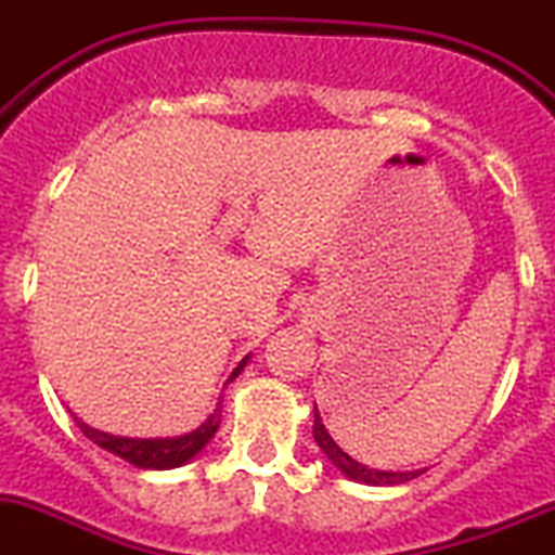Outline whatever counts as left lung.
Returning <instances> with one entry per match:
<instances>
[{
  "mask_svg": "<svg viewBox=\"0 0 555 555\" xmlns=\"http://www.w3.org/2000/svg\"><path fill=\"white\" fill-rule=\"evenodd\" d=\"M312 436H315V444L324 450V455L330 457L332 464L344 472L346 478L358 480V483H365V486H399V483H408V480H413V478H418V475H422V469L385 472V469H371V466L354 461L349 452H344L340 447L335 444V438L330 436V430H326L324 422H321V413H318V408H315V418H312Z\"/></svg>",
  "mask_w": 555,
  "mask_h": 555,
  "instance_id": "8db88e82",
  "label": "left lung"
}]
</instances>
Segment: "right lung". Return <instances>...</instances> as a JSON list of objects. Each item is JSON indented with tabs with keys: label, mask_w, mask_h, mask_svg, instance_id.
Returning a JSON list of instances; mask_svg holds the SVG:
<instances>
[{
	"label": "right lung",
	"mask_w": 555,
	"mask_h": 555,
	"mask_svg": "<svg viewBox=\"0 0 555 555\" xmlns=\"http://www.w3.org/2000/svg\"><path fill=\"white\" fill-rule=\"evenodd\" d=\"M250 354H245L240 360V365L231 371V379L240 377V371L248 365ZM220 416H223V402L215 404V411L209 413L201 427H195L192 433H184V436H176V438H128V436H111V433L103 430H94L89 427L86 422L75 418L77 427L83 430L86 438H91L94 444L103 447V450L114 452L117 457L128 461V464L139 466V469H176V466H184L190 464L192 457H197L204 452V447L209 444L215 433L220 427Z\"/></svg>",
	"instance_id": "add662e5"
}]
</instances>
